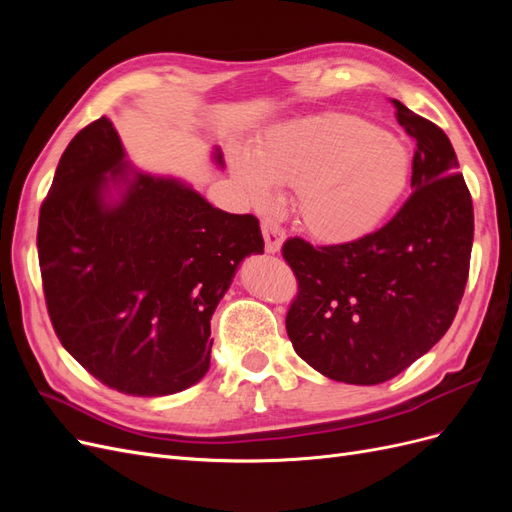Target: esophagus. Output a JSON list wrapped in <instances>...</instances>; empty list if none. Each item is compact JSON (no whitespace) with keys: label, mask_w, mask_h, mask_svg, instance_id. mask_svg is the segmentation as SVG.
I'll list each match as a JSON object with an SVG mask.
<instances>
[{"label":"esophagus","mask_w":512,"mask_h":512,"mask_svg":"<svg viewBox=\"0 0 512 512\" xmlns=\"http://www.w3.org/2000/svg\"><path fill=\"white\" fill-rule=\"evenodd\" d=\"M260 228H262V237H265V250L269 254H275L277 250H280V245L284 241V228L271 218L262 220Z\"/></svg>","instance_id":"34e87169"}]
</instances>
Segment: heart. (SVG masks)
I'll use <instances>...</instances> for the list:
<instances>
[{
    "label": "heart",
    "mask_w": 512,
    "mask_h": 512,
    "mask_svg": "<svg viewBox=\"0 0 512 512\" xmlns=\"http://www.w3.org/2000/svg\"><path fill=\"white\" fill-rule=\"evenodd\" d=\"M408 147L374 123L348 113L294 119L267 132L254 153L237 151L230 170L258 209L294 190L301 226L324 243L369 235L397 207L410 181Z\"/></svg>",
    "instance_id": "heart-1"
}]
</instances>
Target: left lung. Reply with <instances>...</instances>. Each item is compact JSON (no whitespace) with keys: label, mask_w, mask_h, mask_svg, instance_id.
<instances>
[{"label":"left lung","mask_w":512,"mask_h":512,"mask_svg":"<svg viewBox=\"0 0 512 512\" xmlns=\"http://www.w3.org/2000/svg\"><path fill=\"white\" fill-rule=\"evenodd\" d=\"M416 141L412 194L376 232L314 247L282 245L297 277L286 331L305 363L346 384L395 378L451 327L470 273L472 196L442 128L393 100Z\"/></svg>","instance_id":"1"}]
</instances>
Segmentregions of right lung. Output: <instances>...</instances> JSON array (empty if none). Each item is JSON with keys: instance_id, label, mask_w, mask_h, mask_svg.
Wrapping results in <instances>:
<instances>
[{"instance_id": "obj_1", "label": "right lung", "mask_w": 512, "mask_h": 512, "mask_svg": "<svg viewBox=\"0 0 512 512\" xmlns=\"http://www.w3.org/2000/svg\"><path fill=\"white\" fill-rule=\"evenodd\" d=\"M121 160L106 117L66 147L40 207L42 290L61 346L91 376L160 397L207 374L209 320L239 262L265 241L254 215L215 209L173 179L136 173L108 207L102 190L126 179Z\"/></svg>"}]
</instances>
